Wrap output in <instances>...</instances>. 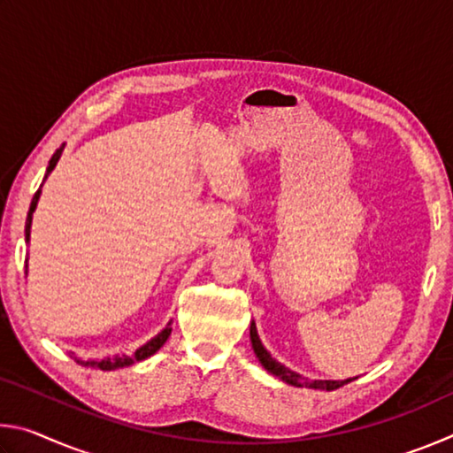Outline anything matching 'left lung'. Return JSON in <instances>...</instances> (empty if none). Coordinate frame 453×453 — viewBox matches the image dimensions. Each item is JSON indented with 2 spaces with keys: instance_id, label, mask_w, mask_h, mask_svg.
<instances>
[{
  "instance_id": "1",
  "label": "left lung",
  "mask_w": 453,
  "mask_h": 453,
  "mask_svg": "<svg viewBox=\"0 0 453 453\" xmlns=\"http://www.w3.org/2000/svg\"><path fill=\"white\" fill-rule=\"evenodd\" d=\"M250 337H251V348H254L256 356L259 359V364H262L267 372L278 375L280 380H283L289 386H297V388H311V389H326V392H332V389H337L342 386H346L348 381L351 380H343V381H334V380H308V378H302L300 373L288 370L286 365H281L280 362H275V359L270 356V351H267L262 346V340H259L257 335V329L256 324L251 321V327H250ZM356 380V378H354Z\"/></svg>"
}]
</instances>
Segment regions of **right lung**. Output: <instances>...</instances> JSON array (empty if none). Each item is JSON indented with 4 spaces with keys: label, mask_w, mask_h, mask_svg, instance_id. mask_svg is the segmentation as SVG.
I'll use <instances>...</instances> for the list:
<instances>
[{
    "label": "right lung",
    "mask_w": 453,
    "mask_h": 453,
    "mask_svg": "<svg viewBox=\"0 0 453 453\" xmlns=\"http://www.w3.org/2000/svg\"><path fill=\"white\" fill-rule=\"evenodd\" d=\"M61 151H64V145H61L59 150H56V153H53V156H51L50 165H48V172H45V178H48V175L53 172V167H56V164L59 162ZM40 194H42V189H37L34 199H32V205H29L27 219H26V242H29V229H32V216H34V211H35V205H37V199H40ZM170 326H172V321L156 337H151V340L145 343V346H142L140 349H135L134 356H121V357L116 356V357H105V359H80V357H75V362H78L83 367H96V370H104V372L119 370V367H127V365H132L135 362H142V359H148L150 356L156 354V351L167 342V337H170V334H172V327Z\"/></svg>",
    "instance_id": "right-lung-1"
}]
</instances>
